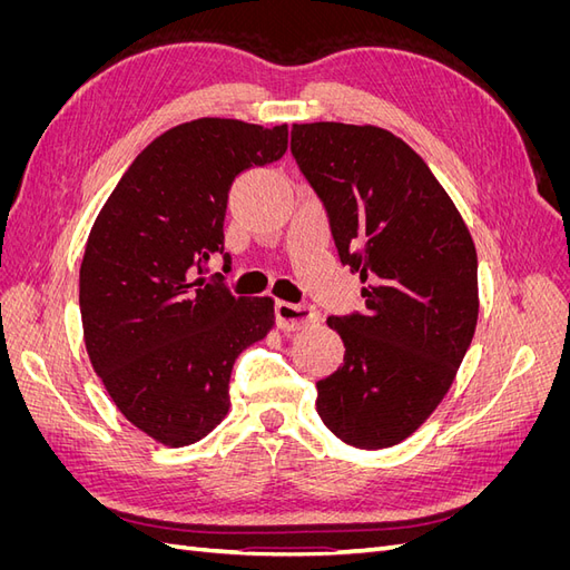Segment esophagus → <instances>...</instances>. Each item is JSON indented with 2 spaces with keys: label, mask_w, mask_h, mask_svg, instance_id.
I'll return each mask as SVG.
<instances>
[{
  "label": "esophagus",
  "mask_w": 570,
  "mask_h": 570,
  "mask_svg": "<svg viewBox=\"0 0 570 570\" xmlns=\"http://www.w3.org/2000/svg\"><path fill=\"white\" fill-rule=\"evenodd\" d=\"M275 321L283 327V331H302V327L312 325L318 321V312L314 306L306 304H289V302H278L275 304Z\"/></svg>",
  "instance_id": "esophagus-1"
}]
</instances>
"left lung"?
Returning <instances> with one entry per match:
<instances>
[{
	"label": "left lung",
	"mask_w": 570,
	"mask_h": 570,
	"mask_svg": "<svg viewBox=\"0 0 570 570\" xmlns=\"http://www.w3.org/2000/svg\"><path fill=\"white\" fill-rule=\"evenodd\" d=\"M292 157L325 206L364 314L327 316L344 364L316 409L358 450L400 444L438 409L478 323V256L454 202L404 140L375 126L295 124Z\"/></svg>",
	"instance_id": "left-lung-1"
}]
</instances>
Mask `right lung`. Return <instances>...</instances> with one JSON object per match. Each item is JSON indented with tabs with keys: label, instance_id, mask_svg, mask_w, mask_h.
I'll list each match as a JSON object with an SVG mask.
<instances>
[{
	"label": "right lung",
	"instance_id": "add662e5",
	"mask_svg": "<svg viewBox=\"0 0 570 570\" xmlns=\"http://www.w3.org/2000/svg\"><path fill=\"white\" fill-rule=\"evenodd\" d=\"M285 149L287 126L180 124L137 154L90 230L85 347L118 411L161 444H195L226 419L235 358L273 327L271 297H233L195 273L214 254L230 262L223 220L233 180Z\"/></svg>",
	"mask_w": 570,
	"mask_h": 570
}]
</instances>
